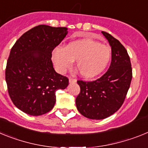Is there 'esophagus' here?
Here are the masks:
<instances>
[{
    "label": "esophagus",
    "mask_w": 148,
    "mask_h": 148,
    "mask_svg": "<svg viewBox=\"0 0 148 148\" xmlns=\"http://www.w3.org/2000/svg\"><path fill=\"white\" fill-rule=\"evenodd\" d=\"M69 82H70V83H75V82H77V80L75 78L70 77V78H69Z\"/></svg>",
    "instance_id": "1"
}]
</instances>
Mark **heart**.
<instances>
[{
	"mask_svg": "<svg viewBox=\"0 0 148 148\" xmlns=\"http://www.w3.org/2000/svg\"><path fill=\"white\" fill-rule=\"evenodd\" d=\"M53 59L56 68L64 73L76 61V66L81 75L86 78H92L105 70L111 59V49L90 38L70 42L64 48L57 47L53 53Z\"/></svg>",
	"mask_w": 148,
	"mask_h": 148,
	"instance_id": "heart-1",
	"label": "heart"
}]
</instances>
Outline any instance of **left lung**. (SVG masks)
Returning <instances> with one entry per match:
<instances>
[{
	"label": "left lung",
	"instance_id": "left-lung-1",
	"mask_svg": "<svg viewBox=\"0 0 148 148\" xmlns=\"http://www.w3.org/2000/svg\"><path fill=\"white\" fill-rule=\"evenodd\" d=\"M102 34L112 51L109 69L92 82L77 81L81 90L75 99L77 109L90 119H104L116 113L125 101L133 77L130 57L125 47L110 34Z\"/></svg>",
	"mask_w": 148,
	"mask_h": 148
}]
</instances>
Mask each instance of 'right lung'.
Wrapping results in <instances>:
<instances>
[{
  "instance_id": "add662e5",
  "label": "right lung",
  "mask_w": 148,
  "mask_h": 148,
  "mask_svg": "<svg viewBox=\"0 0 148 148\" xmlns=\"http://www.w3.org/2000/svg\"><path fill=\"white\" fill-rule=\"evenodd\" d=\"M67 34L66 27L38 25L21 36L7 60L6 82L13 104L23 113L40 116L53 109L56 92L69 84L67 77L55 71L53 49Z\"/></svg>"
}]
</instances>
